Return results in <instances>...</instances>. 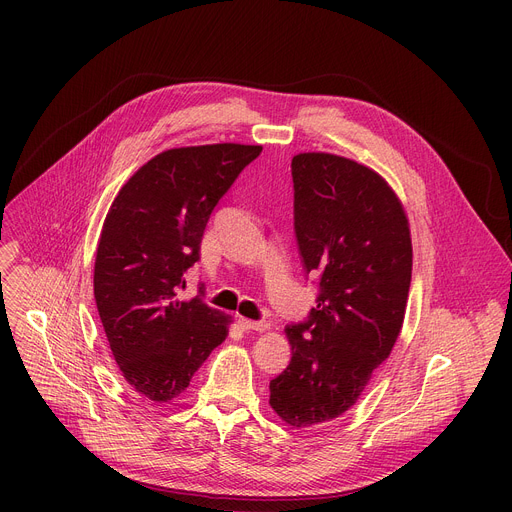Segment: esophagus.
<instances>
[{
    "label": "esophagus",
    "mask_w": 512,
    "mask_h": 512,
    "mask_svg": "<svg viewBox=\"0 0 512 512\" xmlns=\"http://www.w3.org/2000/svg\"><path fill=\"white\" fill-rule=\"evenodd\" d=\"M239 326L247 332H265L269 326L265 322H253V320H247V318H239Z\"/></svg>",
    "instance_id": "esophagus-1"
}]
</instances>
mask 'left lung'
<instances>
[{
	"label": "left lung",
	"mask_w": 512,
	"mask_h": 512,
	"mask_svg": "<svg viewBox=\"0 0 512 512\" xmlns=\"http://www.w3.org/2000/svg\"><path fill=\"white\" fill-rule=\"evenodd\" d=\"M296 237L306 271L320 279L310 320L287 326V369L269 383V405L287 425H320L348 411L403 328L413 247L397 192L350 158L304 152L291 160Z\"/></svg>",
	"instance_id": "left-lung-1"
}]
</instances>
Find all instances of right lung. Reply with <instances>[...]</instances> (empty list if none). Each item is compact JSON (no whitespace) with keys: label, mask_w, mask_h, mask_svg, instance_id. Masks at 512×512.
I'll return each mask as SVG.
<instances>
[{"label":"right lung","mask_w":512,"mask_h":512,"mask_svg":"<svg viewBox=\"0 0 512 512\" xmlns=\"http://www.w3.org/2000/svg\"><path fill=\"white\" fill-rule=\"evenodd\" d=\"M261 145L172 148L117 192L95 257V302L127 385L154 403L180 397L233 318L198 298L180 300L216 202Z\"/></svg>","instance_id":"1"}]
</instances>
